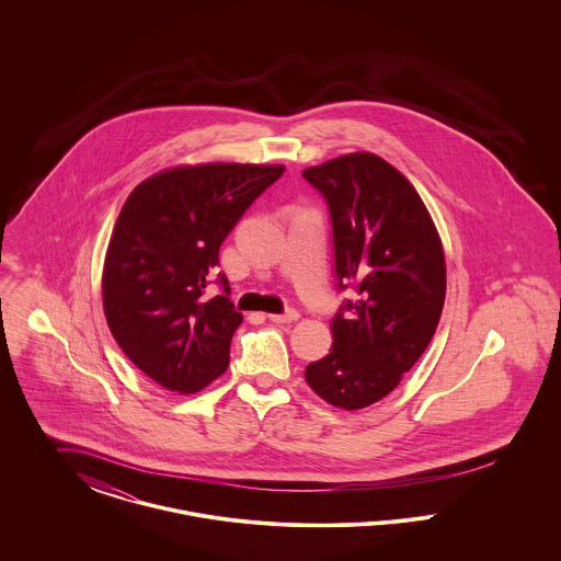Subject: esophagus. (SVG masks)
Wrapping results in <instances>:
<instances>
[{
  "label": "esophagus",
  "mask_w": 561,
  "mask_h": 561,
  "mask_svg": "<svg viewBox=\"0 0 561 561\" xmlns=\"http://www.w3.org/2000/svg\"><path fill=\"white\" fill-rule=\"evenodd\" d=\"M298 318L300 316L296 311H288V313H282V316L279 313H271L268 316V320L275 321V323H290V321H296Z\"/></svg>",
  "instance_id": "34e87169"
}]
</instances>
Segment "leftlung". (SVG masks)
Instances as JSON below:
<instances>
[{
  "mask_svg": "<svg viewBox=\"0 0 561 561\" xmlns=\"http://www.w3.org/2000/svg\"><path fill=\"white\" fill-rule=\"evenodd\" d=\"M302 176L330 208L339 286L357 290L332 320V351L305 378L330 405L362 410L387 398L431 343L446 300L444 245L416 188L370 151Z\"/></svg>",
  "mask_w": 561,
  "mask_h": 561,
  "instance_id": "1",
  "label": "left lung"
}]
</instances>
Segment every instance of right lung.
I'll list each match as a JSON object with an SVG mask.
<instances>
[{"label": "right lung", "mask_w": 561, "mask_h": 561, "mask_svg": "<svg viewBox=\"0 0 561 561\" xmlns=\"http://www.w3.org/2000/svg\"><path fill=\"white\" fill-rule=\"evenodd\" d=\"M267 163L174 165L128 195L108 240L103 309L138 370L174 393H197L229 366L243 316L206 298L218 250L241 214L282 174Z\"/></svg>", "instance_id": "add662e5"}]
</instances>
